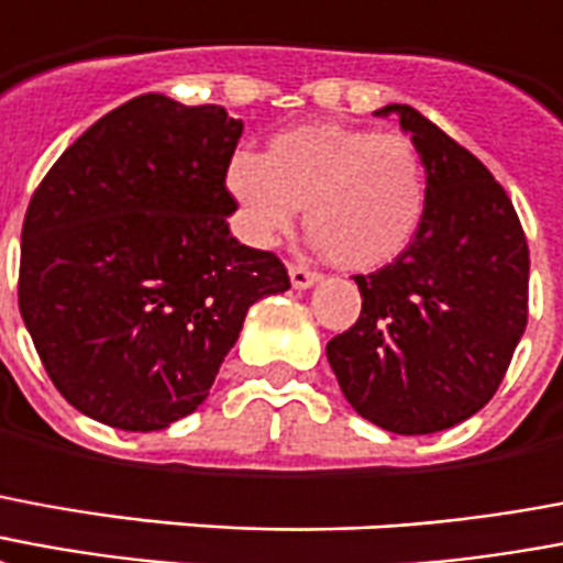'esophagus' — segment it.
<instances>
[{"instance_id": "34e87169", "label": "esophagus", "mask_w": 563, "mask_h": 563, "mask_svg": "<svg viewBox=\"0 0 563 563\" xmlns=\"http://www.w3.org/2000/svg\"><path fill=\"white\" fill-rule=\"evenodd\" d=\"M289 280H292L295 289H310L322 277H319V271L307 268V265H289Z\"/></svg>"}]
</instances>
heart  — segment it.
<instances>
[{"instance_id":"obj_1","label":"heart","mask_w":563,"mask_h":563,"mask_svg":"<svg viewBox=\"0 0 563 563\" xmlns=\"http://www.w3.org/2000/svg\"><path fill=\"white\" fill-rule=\"evenodd\" d=\"M227 190L253 247H274L307 206L313 247L349 271L397 260L427 208V173L409 136L328 122L277 133L265 157L232 154Z\"/></svg>"}]
</instances>
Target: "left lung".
Instances as JSON below:
<instances>
[{"label":"left lung","instance_id":"obj_1","mask_svg":"<svg viewBox=\"0 0 563 563\" xmlns=\"http://www.w3.org/2000/svg\"><path fill=\"white\" fill-rule=\"evenodd\" d=\"M418 145L427 208L415 239L355 277L357 322L328 343L349 406L397 435L451 430L493 399L528 322V244L493 173L409 103H387Z\"/></svg>","mask_w":563,"mask_h":563}]
</instances>
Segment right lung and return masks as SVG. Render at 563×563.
I'll return each mask as SVG.
<instances>
[{
  "label": "right lung",
  "mask_w": 563,
  "mask_h": 563,
  "mask_svg": "<svg viewBox=\"0 0 563 563\" xmlns=\"http://www.w3.org/2000/svg\"><path fill=\"white\" fill-rule=\"evenodd\" d=\"M244 124L218 103L140 95L91 124L23 220L20 313L59 394L128 432L202 406L256 301L289 289L229 232Z\"/></svg>",
  "instance_id": "right-lung-1"
}]
</instances>
